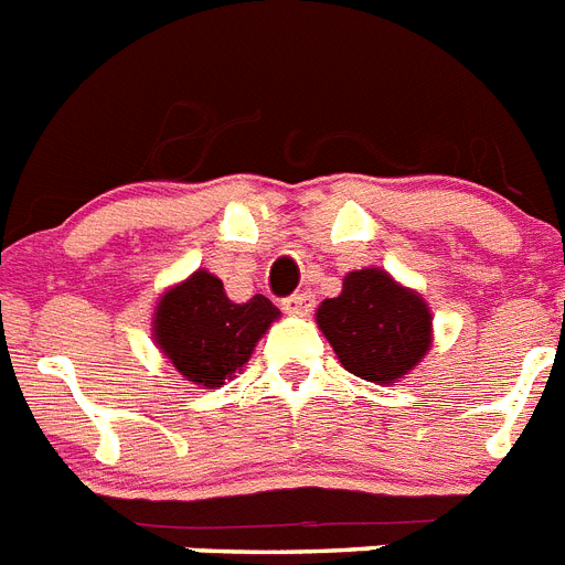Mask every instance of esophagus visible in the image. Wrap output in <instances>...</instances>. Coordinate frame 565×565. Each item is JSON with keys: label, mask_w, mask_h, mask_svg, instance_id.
<instances>
[{"label": "esophagus", "mask_w": 565, "mask_h": 565, "mask_svg": "<svg viewBox=\"0 0 565 565\" xmlns=\"http://www.w3.org/2000/svg\"><path fill=\"white\" fill-rule=\"evenodd\" d=\"M312 307H316V298L310 292H296V296L284 298L281 301V310L287 316H310Z\"/></svg>", "instance_id": "1"}]
</instances>
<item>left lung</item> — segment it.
I'll return each mask as SVG.
<instances>
[{
    "mask_svg": "<svg viewBox=\"0 0 565 565\" xmlns=\"http://www.w3.org/2000/svg\"><path fill=\"white\" fill-rule=\"evenodd\" d=\"M316 324L353 376L373 385L402 382L434 344V312L416 290L379 267L344 275L324 298Z\"/></svg>",
    "mask_w": 565,
    "mask_h": 565,
    "instance_id": "obj_1",
    "label": "left lung"
}]
</instances>
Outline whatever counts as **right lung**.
Wrapping results in <instances>:
<instances>
[{
    "mask_svg": "<svg viewBox=\"0 0 565 565\" xmlns=\"http://www.w3.org/2000/svg\"><path fill=\"white\" fill-rule=\"evenodd\" d=\"M281 310L264 296L235 305L224 281L194 269L172 284L151 312V339L180 376L198 387H221L249 362L255 344Z\"/></svg>",
    "mask_w": 565,
    "mask_h": 565,
    "instance_id": "right-lung-1",
    "label": "right lung"
}]
</instances>
